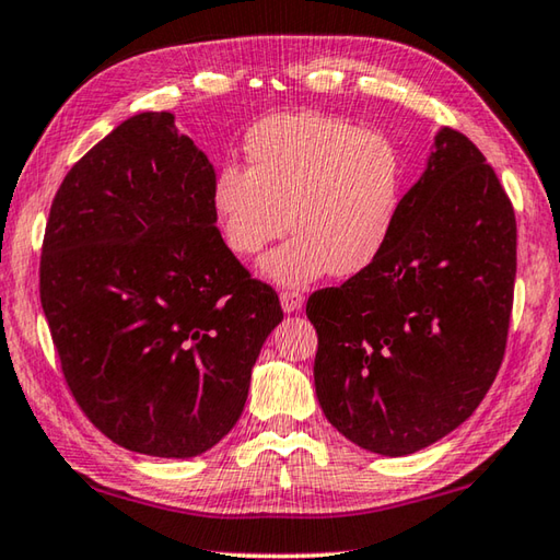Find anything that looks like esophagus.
<instances>
[{
  "instance_id": "34e87169",
  "label": "esophagus",
  "mask_w": 560,
  "mask_h": 560,
  "mask_svg": "<svg viewBox=\"0 0 560 560\" xmlns=\"http://www.w3.org/2000/svg\"><path fill=\"white\" fill-rule=\"evenodd\" d=\"M280 304H282V312L284 314H292V312H300L304 298L300 292H282L280 294Z\"/></svg>"
}]
</instances>
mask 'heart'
Returning a JSON list of instances; mask_svg holds the SVG:
<instances>
[{
	"instance_id": "obj_1",
	"label": "heart",
	"mask_w": 560,
	"mask_h": 560,
	"mask_svg": "<svg viewBox=\"0 0 560 560\" xmlns=\"http://www.w3.org/2000/svg\"><path fill=\"white\" fill-rule=\"evenodd\" d=\"M246 158L248 167H219L214 214L241 258H256L290 224L294 236L260 262L276 284L355 276L393 236L405 163L385 136L329 114H276L248 131Z\"/></svg>"
}]
</instances>
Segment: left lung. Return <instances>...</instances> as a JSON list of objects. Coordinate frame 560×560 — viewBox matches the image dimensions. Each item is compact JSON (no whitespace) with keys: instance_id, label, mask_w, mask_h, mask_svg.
Returning <instances> with one entry per match:
<instances>
[{"instance_id":"left-lung-1","label":"left lung","mask_w":560,"mask_h":560,"mask_svg":"<svg viewBox=\"0 0 560 560\" xmlns=\"http://www.w3.org/2000/svg\"><path fill=\"white\" fill-rule=\"evenodd\" d=\"M514 276L510 197L476 143L444 126L380 256L307 302L331 427L389 458L458 429L500 371Z\"/></svg>"}]
</instances>
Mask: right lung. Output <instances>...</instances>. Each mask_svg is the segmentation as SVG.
Returning a JSON list of instances; mask_svg holds the SVG:
<instances>
[{"mask_svg": "<svg viewBox=\"0 0 560 560\" xmlns=\"http://www.w3.org/2000/svg\"><path fill=\"white\" fill-rule=\"evenodd\" d=\"M214 177L175 114L141 112L70 167L46 224L40 304L62 375L104 436L145 456L219 444L282 322L219 234Z\"/></svg>", "mask_w": 560, "mask_h": 560, "instance_id": "add662e5", "label": "right lung"}]
</instances>
